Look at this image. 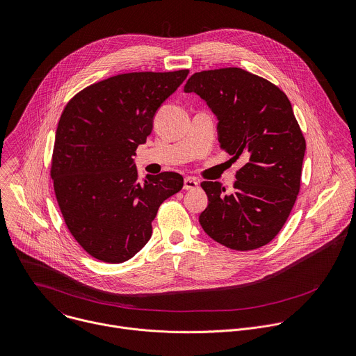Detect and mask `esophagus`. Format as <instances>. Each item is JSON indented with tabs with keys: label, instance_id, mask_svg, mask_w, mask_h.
<instances>
[{
	"label": "esophagus",
	"instance_id": "1",
	"mask_svg": "<svg viewBox=\"0 0 356 356\" xmlns=\"http://www.w3.org/2000/svg\"><path fill=\"white\" fill-rule=\"evenodd\" d=\"M183 187H184V190H194L198 187V180L194 177H186Z\"/></svg>",
	"mask_w": 356,
	"mask_h": 356
}]
</instances>
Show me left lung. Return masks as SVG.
Returning <instances> with one entry per match:
<instances>
[{"label": "left lung", "instance_id": "left-lung-1", "mask_svg": "<svg viewBox=\"0 0 356 356\" xmlns=\"http://www.w3.org/2000/svg\"><path fill=\"white\" fill-rule=\"evenodd\" d=\"M184 92L198 95L218 120V141L236 161L233 191L202 181L208 207L198 220L215 242L239 252L270 243L296 201L306 143L286 95L242 68L193 74Z\"/></svg>", "mask_w": 356, "mask_h": 356}]
</instances>
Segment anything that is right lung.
Here are the masks:
<instances>
[{
    "label": "right lung",
    "instance_id": "right-lung-1",
    "mask_svg": "<svg viewBox=\"0 0 356 356\" xmlns=\"http://www.w3.org/2000/svg\"><path fill=\"white\" fill-rule=\"evenodd\" d=\"M188 70L130 72L93 83L65 106L56 131L51 179L75 241L92 257L120 264L151 239L161 204L183 187L175 172L138 180L134 155L162 103Z\"/></svg>",
    "mask_w": 356,
    "mask_h": 356
}]
</instances>
